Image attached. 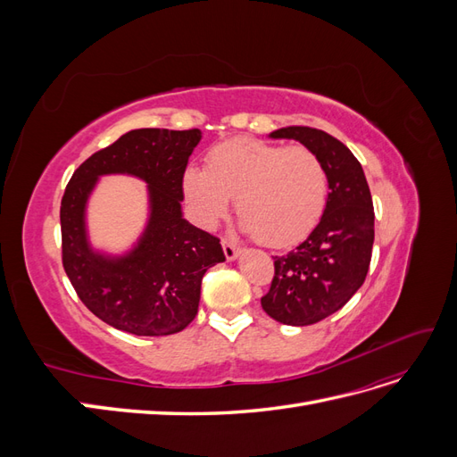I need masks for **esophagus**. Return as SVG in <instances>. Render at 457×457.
<instances>
[{"instance_id":"esophagus-1","label":"esophagus","mask_w":457,"mask_h":457,"mask_svg":"<svg viewBox=\"0 0 457 457\" xmlns=\"http://www.w3.org/2000/svg\"><path fill=\"white\" fill-rule=\"evenodd\" d=\"M223 252H225L227 261H234V259H237V257L240 255V247H238L237 244H232V242L223 240Z\"/></svg>"}]
</instances>
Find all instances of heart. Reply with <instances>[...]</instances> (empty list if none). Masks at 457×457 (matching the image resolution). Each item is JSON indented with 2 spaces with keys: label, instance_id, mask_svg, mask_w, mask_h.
Segmentation results:
<instances>
[{
  "label": "heart",
  "instance_id": "heart-1",
  "mask_svg": "<svg viewBox=\"0 0 457 457\" xmlns=\"http://www.w3.org/2000/svg\"><path fill=\"white\" fill-rule=\"evenodd\" d=\"M183 190L202 225H215L234 198L242 230L282 247L305 238L320 220L328 175L307 146L232 139L210 150L205 170L187 168Z\"/></svg>",
  "mask_w": 457,
  "mask_h": 457
}]
</instances>
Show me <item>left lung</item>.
Returning <instances> with one entry per match:
<instances>
[{
    "label": "left lung",
    "instance_id": "1",
    "mask_svg": "<svg viewBox=\"0 0 457 457\" xmlns=\"http://www.w3.org/2000/svg\"><path fill=\"white\" fill-rule=\"evenodd\" d=\"M270 139H294L324 163L328 200L320 223L295 250L274 257L261 307L276 322L309 326L337 312L366 280L373 245V204L362 165L336 137L292 126Z\"/></svg>",
    "mask_w": 457,
    "mask_h": 457
}]
</instances>
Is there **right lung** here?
I'll return each instance as SVG.
<instances>
[{
	"label": "right lung",
	"instance_id": "1",
	"mask_svg": "<svg viewBox=\"0 0 457 457\" xmlns=\"http://www.w3.org/2000/svg\"><path fill=\"white\" fill-rule=\"evenodd\" d=\"M200 129H133L74 171L61 202L62 265L81 303L103 322L133 336H171L198 314L207 269L225 261L219 238L183 217V175ZM104 174L147 183L149 219L123 254L95 251L87 202Z\"/></svg>",
	"mask_w": 457,
	"mask_h": 457
}]
</instances>
